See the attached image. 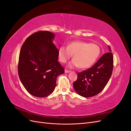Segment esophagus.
Segmentation results:
<instances>
[{
    "label": "esophagus",
    "mask_w": 131,
    "mask_h": 131,
    "mask_svg": "<svg viewBox=\"0 0 131 131\" xmlns=\"http://www.w3.org/2000/svg\"><path fill=\"white\" fill-rule=\"evenodd\" d=\"M69 72H70V70H67V69H65V73H69Z\"/></svg>",
    "instance_id": "esophagus-1"
}]
</instances>
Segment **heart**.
I'll return each mask as SVG.
<instances>
[{
    "mask_svg": "<svg viewBox=\"0 0 131 131\" xmlns=\"http://www.w3.org/2000/svg\"><path fill=\"white\" fill-rule=\"evenodd\" d=\"M101 48L97 44L84 41H74L69 43L67 47L62 46L58 50L59 60L66 63L73 54V60L70 67H78L81 69L88 68L96 62L100 55Z\"/></svg>",
    "mask_w": 131,
    "mask_h": 131,
    "instance_id": "b5f03b06",
    "label": "heart"
}]
</instances>
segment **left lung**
<instances>
[{"instance_id": "left-lung-1", "label": "left lung", "mask_w": 131, "mask_h": 131, "mask_svg": "<svg viewBox=\"0 0 131 131\" xmlns=\"http://www.w3.org/2000/svg\"><path fill=\"white\" fill-rule=\"evenodd\" d=\"M109 52L104 54L91 68L78 73L73 83L75 91L81 96L88 98L96 96L104 89L112 76L114 59L110 47Z\"/></svg>"}]
</instances>
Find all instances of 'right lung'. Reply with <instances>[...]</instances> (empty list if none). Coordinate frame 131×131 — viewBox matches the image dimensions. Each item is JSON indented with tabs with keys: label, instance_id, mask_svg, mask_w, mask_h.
<instances>
[{
	"label": "right lung",
	"instance_id": "right-lung-1",
	"mask_svg": "<svg viewBox=\"0 0 131 131\" xmlns=\"http://www.w3.org/2000/svg\"><path fill=\"white\" fill-rule=\"evenodd\" d=\"M54 34L38 31L28 37L19 52L18 73L26 90L37 97L53 92L57 78L64 69L58 61V50L52 42Z\"/></svg>",
	"mask_w": 131,
	"mask_h": 131
}]
</instances>
